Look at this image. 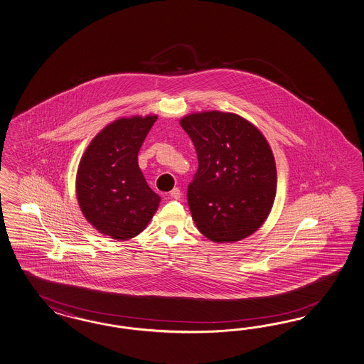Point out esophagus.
I'll return each instance as SVG.
<instances>
[{"mask_svg":"<svg viewBox=\"0 0 364 364\" xmlns=\"http://www.w3.org/2000/svg\"><path fill=\"white\" fill-rule=\"evenodd\" d=\"M171 198H176V200H178V198H181V192H180V189L178 188H173L172 191H171Z\"/></svg>","mask_w":364,"mask_h":364,"instance_id":"esophagus-1","label":"esophagus"}]
</instances>
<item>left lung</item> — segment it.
I'll return each instance as SVG.
<instances>
[{
    "instance_id": "left-lung-1",
    "label": "left lung",
    "mask_w": 364,
    "mask_h": 364,
    "mask_svg": "<svg viewBox=\"0 0 364 364\" xmlns=\"http://www.w3.org/2000/svg\"><path fill=\"white\" fill-rule=\"evenodd\" d=\"M180 125L198 154L187 198L198 231L216 242L252 235L272 210L277 184L275 157L263 133L220 110L187 114Z\"/></svg>"
}]
</instances>
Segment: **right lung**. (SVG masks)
Here are the masks:
<instances>
[{
    "label": "right lung",
    "mask_w": 364,
    "mask_h": 364,
    "mask_svg": "<svg viewBox=\"0 0 364 364\" xmlns=\"http://www.w3.org/2000/svg\"><path fill=\"white\" fill-rule=\"evenodd\" d=\"M156 114L122 117L90 141L78 164L76 195L82 215L102 235L129 240L145 230L160 196L145 181L137 154Z\"/></svg>",
    "instance_id": "add662e5"
}]
</instances>
